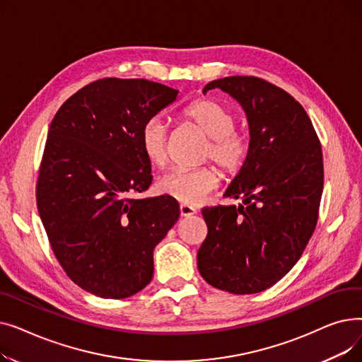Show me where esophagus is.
<instances>
[{"instance_id":"1","label":"esophagus","mask_w":362,"mask_h":362,"mask_svg":"<svg viewBox=\"0 0 362 362\" xmlns=\"http://www.w3.org/2000/svg\"><path fill=\"white\" fill-rule=\"evenodd\" d=\"M194 214H197V208H194L192 205H186V204L180 205V216L182 217H191Z\"/></svg>"}]
</instances>
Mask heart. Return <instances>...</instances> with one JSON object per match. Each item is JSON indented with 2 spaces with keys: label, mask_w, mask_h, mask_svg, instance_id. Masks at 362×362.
Instances as JSON below:
<instances>
[{
  "label": "heart",
  "mask_w": 362,
  "mask_h": 362,
  "mask_svg": "<svg viewBox=\"0 0 362 362\" xmlns=\"http://www.w3.org/2000/svg\"><path fill=\"white\" fill-rule=\"evenodd\" d=\"M183 116L192 122L205 136L210 138L204 158L214 163L227 175H233L243 164L248 152L246 141L235 130L233 112L213 98H201L183 110ZM141 148L146 160L163 167L168 160V127L154 117L145 123L141 132ZM220 176L214 167L195 170L176 168L163 176L158 182L160 191L173 199L197 205L202 202L218 186Z\"/></svg>",
  "instance_id": "heart-1"
}]
</instances>
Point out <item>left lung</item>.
Wrapping results in <instances>:
<instances>
[{
  "label": "left lung",
  "mask_w": 362,
  "mask_h": 362,
  "mask_svg": "<svg viewBox=\"0 0 362 362\" xmlns=\"http://www.w3.org/2000/svg\"><path fill=\"white\" fill-rule=\"evenodd\" d=\"M229 93L250 124L248 156L224 197L236 205L202 210L208 233L198 270L211 286L258 293L286 276L318 220L322 152L311 119L286 90L254 76H229L204 88Z\"/></svg>",
  "instance_id": "8db88e82"
}]
</instances>
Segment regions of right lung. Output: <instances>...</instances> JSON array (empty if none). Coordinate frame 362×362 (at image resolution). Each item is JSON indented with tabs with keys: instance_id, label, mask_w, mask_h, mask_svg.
Listing matches in <instances>:
<instances>
[{
	"instance_id": "1",
	"label": "right lung",
	"mask_w": 362,
	"mask_h": 362,
	"mask_svg": "<svg viewBox=\"0 0 362 362\" xmlns=\"http://www.w3.org/2000/svg\"><path fill=\"white\" fill-rule=\"evenodd\" d=\"M177 93L146 79L105 78L73 93L51 122L37 211L55 258L89 293L123 299L142 291L154 248L179 220L168 195L132 198L152 183L142 127Z\"/></svg>"
}]
</instances>
